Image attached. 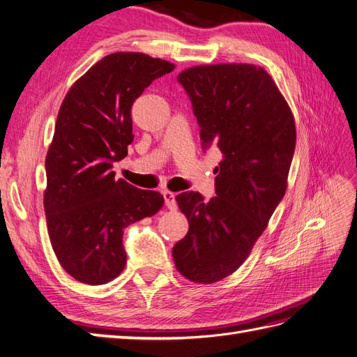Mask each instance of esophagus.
I'll return each mask as SVG.
<instances>
[{"instance_id":"esophagus-1","label":"esophagus","mask_w":357,"mask_h":357,"mask_svg":"<svg viewBox=\"0 0 357 357\" xmlns=\"http://www.w3.org/2000/svg\"><path fill=\"white\" fill-rule=\"evenodd\" d=\"M164 199H165V205L169 210H177V201H176V195L169 190L164 192Z\"/></svg>"}]
</instances>
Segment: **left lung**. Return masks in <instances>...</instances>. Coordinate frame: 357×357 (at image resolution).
<instances>
[{"instance_id": "left-lung-1", "label": "left lung", "mask_w": 357, "mask_h": 357, "mask_svg": "<svg viewBox=\"0 0 357 357\" xmlns=\"http://www.w3.org/2000/svg\"><path fill=\"white\" fill-rule=\"evenodd\" d=\"M192 101L204 149L218 147L215 197H176L189 231L172 247L177 271L193 283L220 282L250 255L287 189L296 128L290 107L262 67L214 63L177 75Z\"/></svg>"}]
</instances>
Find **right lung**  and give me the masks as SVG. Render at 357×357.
I'll return each instance as SVG.
<instances>
[{"mask_svg": "<svg viewBox=\"0 0 357 357\" xmlns=\"http://www.w3.org/2000/svg\"><path fill=\"white\" fill-rule=\"evenodd\" d=\"M176 68L139 52L104 56L63 98L46 156L45 213L61 266L84 284L123 271V229L156 214L164 197L114 178L113 162L132 143L131 107L147 86Z\"/></svg>", "mask_w": 357, "mask_h": 357, "instance_id": "1", "label": "right lung"}]
</instances>
